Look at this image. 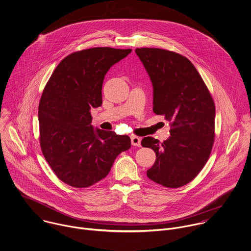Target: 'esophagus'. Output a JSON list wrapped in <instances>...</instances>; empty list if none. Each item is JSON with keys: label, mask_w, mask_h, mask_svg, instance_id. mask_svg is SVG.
Segmentation results:
<instances>
[{"label": "esophagus", "mask_w": 251, "mask_h": 251, "mask_svg": "<svg viewBox=\"0 0 251 251\" xmlns=\"http://www.w3.org/2000/svg\"><path fill=\"white\" fill-rule=\"evenodd\" d=\"M131 141H132V144L134 146H140V139L137 136H132L131 137Z\"/></svg>", "instance_id": "esophagus-1"}]
</instances>
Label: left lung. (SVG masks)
<instances>
[{"mask_svg":"<svg viewBox=\"0 0 251 251\" xmlns=\"http://www.w3.org/2000/svg\"><path fill=\"white\" fill-rule=\"evenodd\" d=\"M153 85V112L170 122L164 142L147 137L143 147L156 153L147 177L176 189L193 181L206 165L215 140L216 108L195 65L178 53L159 48H137Z\"/></svg>","mask_w":251,"mask_h":251,"instance_id":"1","label":"left lung"}]
</instances>
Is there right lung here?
<instances>
[{
	"instance_id": "1",
	"label": "right lung",
	"mask_w": 251,
	"mask_h": 251,
	"mask_svg": "<svg viewBox=\"0 0 251 251\" xmlns=\"http://www.w3.org/2000/svg\"><path fill=\"white\" fill-rule=\"evenodd\" d=\"M132 49L96 47L70 54L56 66L42 92L39 140L56 177L74 188L105 178L131 139L112 131L94 130L90 110L102 105V85L113 64Z\"/></svg>"
}]
</instances>
